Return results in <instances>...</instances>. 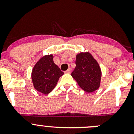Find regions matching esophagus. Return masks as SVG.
Instances as JSON below:
<instances>
[{
    "mask_svg": "<svg viewBox=\"0 0 134 134\" xmlns=\"http://www.w3.org/2000/svg\"><path fill=\"white\" fill-rule=\"evenodd\" d=\"M65 72L66 73H68V74H70V72H71V69L70 68H69L68 69H67V70H66L65 71Z\"/></svg>",
    "mask_w": 134,
    "mask_h": 134,
    "instance_id": "1",
    "label": "esophagus"
}]
</instances>
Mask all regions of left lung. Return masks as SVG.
Returning a JSON list of instances; mask_svg holds the SVG:
<instances>
[{"mask_svg":"<svg viewBox=\"0 0 134 134\" xmlns=\"http://www.w3.org/2000/svg\"><path fill=\"white\" fill-rule=\"evenodd\" d=\"M76 67L71 75L83 90L91 93L100 85L101 72L96 60L88 52L76 56Z\"/></svg>","mask_w":134,"mask_h":134,"instance_id":"1","label":"left lung"}]
</instances>
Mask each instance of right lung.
Returning <instances> with one entry per match:
<instances>
[{"mask_svg":"<svg viewBox=\"0 0 134 134\" xmlns=\"http://www.w3.org/2000/svg\"><path fill=\"white\" fill-rule=\"evenodd\" d=\"M53 55H46L36 63L32 70L31 78L35 88L47 94L54 89L64 72L53 60Z\"/></svg>","mask_w":134,"mask_h":134,"instance_id":"right-lung-1","label":"right lung"}]
</instances>
